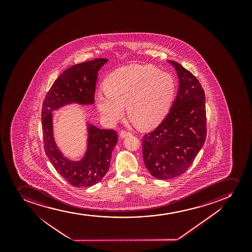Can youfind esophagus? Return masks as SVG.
Returning <instances> with one entry per match:
<instances>
[{
	"label": "esophagus",
	"mask_w": 252,
	"mask_h": 252,
	"mask_svg": "<svg viewBox=\"0 0 252 252\" xmlns=\"http://www.w3.org/2000/svg\"><path fill=\"white\" fill-rule=\"evenodd\" d=\"M129 135H130V133L127 132V131L122 130L120 132V137H121L122 139H124L125 137L129 136Z\"/></svg>",
	"instance_id": "obj_1"
}]
</instances>
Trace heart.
<instances>
[{"label":"heart","instance_id":"obj_1","mask_svg":"<svg viewBox=\"0 0 252 252\" xmlns=\"http://www.w3.org/2000/svg\"><path fill=\"white\" fill-rule=\"evenodd\" d=\"M106 91L96 94V107L102 118L115 124L125 113L141 128L158 125L173 101L176 82L170 74L147 64H132L107 76Z\"/></svg>","mask_w":252,"mask_h":252}]
</instances>
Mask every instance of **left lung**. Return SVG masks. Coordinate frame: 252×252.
<instances>
[{
    "mask_svg": "<svg viewBox=\"0 0 252 252\" xmlns=\"http://www.w3.org/2000/svg\"><path fill=\"white\" fill-rule=\"evenodd\" d=\"M179 79L177 97L158 127L143 139L144 163L157 179L166 180L184 173L205 142V94L189 70L173 61Z\"/></svg>",
    "mask_w": 252,
    "mask_h": 252,
    "instance_id": "8db88e82",
    "label": "left lung"
}]
</instances>
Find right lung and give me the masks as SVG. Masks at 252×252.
I'll use <instances>...</instances> for the list:
<instances>
[{
	"label": "right lung",
	"mask_w": 252,
	"mask_h": 252,
	"mask_svg": "<svg viewBox=\"0 0 252 252\" xmlns=\"http://www.w3.org/2000/svg\"><path fill=\"white\" fill-rule=\"evenodd\" d=\"M107 61V59H95L65 69L47 93L42 107L46 156L61 177L76 188L92 187L105 177L109 170L118 135L115 130L101 129L87 123V151L80 160H71L64 157L55 143L52 112L71 103L93 105L97 72Z\"/></svg>",
	"instance_id": "obj_1"
}]
</instances>
